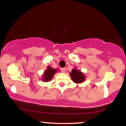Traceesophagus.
Returning a JSON list of instances; mask_svg holds the SVG:
<instances>
[{
  "label": "esophagus",
  "instance_id": "1",
  "mask_svg": "<svg viewBox=\"0 0 126 126\" xmlns=\"http://www.w3.org/2000/svg\"><path fill=\"white\" fill-rule=\"evenodd\" d=\"M61 72L62 73H64L65 72V70H66V68L65 67H63V68H61Z\"/></svg>",
  "mask_w": 126,
  "mask_h": 126
}]
</instances>
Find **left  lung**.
Segmentation results:
<instances>
[{"mask_svg": "<svg viewBox=\"0 0 126 126\" xmlns=\"http://www.w3.org/2000/svg\"><path fill=\"white\" fill-rule=\"evenodd\" d=\"M71 79L76 83H81L85 80V76L81 71H78L76 69H73L70 73Z\"/></svg>", "mask_w": 126, "mask_h": 126, "instance_id": "left-lung-1", "label": "left lung"}]
</instances>
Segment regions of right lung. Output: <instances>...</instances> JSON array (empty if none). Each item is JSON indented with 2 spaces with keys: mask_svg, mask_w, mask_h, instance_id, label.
Masks as SVG:
<instances>
[{
  "mask_svg": "<svg viewBox=\"0 0 126 126\" xmlns=\"http://www.w3.org/2000/svg\"><path fill=\"white\" fill-rule=\"evenodd\" d=\"M57 70V69H53L50 66H48L47 69L44 72L43 79H42L43 81H45V82L50 81L51 79L53 78V77L54 75V74L56 73Z\"/></svg>",
  "mask_w": 126,
  "mask_h": 126,
  "instance_id": "right-lung-1",
  "label": "right lung"
}]
</instances>
